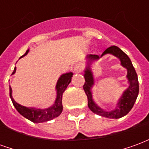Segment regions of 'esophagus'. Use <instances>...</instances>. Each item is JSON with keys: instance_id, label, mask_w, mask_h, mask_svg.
Returning <instances> with one entry per match:
<instances>
[{"instance_id": "esophagus-1", "label": "esophagus", "mask_w": 149, "mask_h": 149, "mask_svg": "<svg viewBox=\"0 0 149 149\" xmlns=\"http://www.w3.org/2000/svg\"><path fill=\"white\" fill-rule=\"evenodd\" d=\"M73 70H74L75 72H81L82 71V65H80V64H77L73 67Z\"/></svg>"}]
</instances>
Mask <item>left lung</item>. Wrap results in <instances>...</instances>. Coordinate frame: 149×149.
I'll use <instances>...</instances> for the list:
<instances>
[{"label":"left lung","instance_id":"8db88e82","mask_svg":"<svg viewBox=\"0 0 149 149\" xmlns=\"http://www.w3.org/2000/svg\"><path fill=\"white\" fill-rule=\"evenodd\" d=\"M107 53H111L112 55L116 56V57H118L120 60L121 65L125 68H127V70H128L127 78H128V80L129 86L124 92L123 96L120 98L119 102L117 103L116 109L112 110L111 112L104 111V109L97 106V104L94 103L93 100L91 88L93 86L94 81L93 73H92L90 69V65L93 61L100 59L99 56L90 54V55L87 56L88 66L87 68H86V70L84 71V80H85V82H84L83 88H84L85 93L87 95L88 106L92 112H93L94 113H96L97 115H100L101 116H104V117H107V118L118 119L128 114L129 111L132 109V107H133L135 104V101H136V98H137L138 93H139V84H138L137 74L136 72L134 67L132 66L131 60L117 46H111L109 48H108L102 53V55L100 56V57L104 55V54H107Z\"/></svg>","mask_w":149,"mask_h":149}]
</instances>
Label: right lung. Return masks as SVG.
Listing matches in <instances>:
<instances>
[{
	"label": "right lung",
	"mask_w": 149,
	"mask_h": 149,
	"mask_svg": "<svg viewBox=\"0 0 149 149\" xmlns=\"http://www.w3.org/2000/svg\"><path fill=\"white\" fill-rule=\"evenodd\" d=\"M29 52L28 49L26 52L21 57H23ZM16 67L14 70L12 74H14L16 72ZM72 73L68 72L63 74L59 78L57 84H56V99L54 104L50 108L45 109H34V108H27V107L22 106L21 104H17L12 97V88L9 85V96L11 98L12 102L13 104V105L16 108V109L17 110L18 112L24 116L25 118L31 121L34 123H41V122L48 121L51 120L55 117H57L63 110V106H62V95L65 90L67 88L69 83L71 82Z\"/></svg>",
	"instance_id": "1"
}]
</instances>
